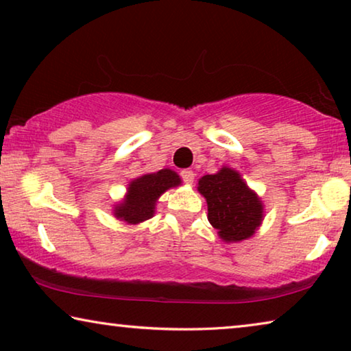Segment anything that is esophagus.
<instances>
[{"label":"esophagus","mask_w":351,"mask_h":351,"mask_svg":"<svg viewBox=\"0 0 351 351\" xmlns=\"http://www.w3.org/2000/svg\"><path fill=\"white\" fill-rule=\"evenodd\" d=\"M182 179L186 183V185H191V183L194 182V172L190 169L182 171Z\"/></svg>","instance_id":"1"}]
</instances>
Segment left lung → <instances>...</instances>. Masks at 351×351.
<instances>
[{"mask_svg":"<svg viewBox=\"0 0 351 351\" xmlns=\"http://www.w3.org/2000/svg\"><path fill=\"white\" fill-rule=\"evenodd\" d=\"M197 191L206 197L208 221L224 243L251 239L263 221V202L239 171L229 166L199 179Z\"/></svg>","mask_w":351,"mask_h":351,"instance_id":"left-lung-1","label":"left lung"}]
</instances>
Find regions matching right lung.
<instances>
[{
  "label": "right lung",
  "instance_id": "obj_1",
  "mask_svg": "<svg viewBox=\"0 0 351 351\" xmlns=\"http://www.w3.org/2000/svg\"><path fill=\"white\" fill-rule=\"evenodd\" d=\"M180 185V176L168 168L139 176L128 183L125 196L112 207V215L130 226L144 223L155 215L161 194Z\"/></svg>",
  "mask_w": 351,
  "mask_h": 351
}]
</instances>
